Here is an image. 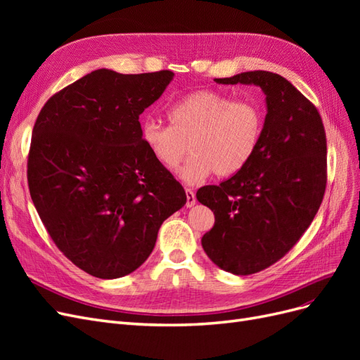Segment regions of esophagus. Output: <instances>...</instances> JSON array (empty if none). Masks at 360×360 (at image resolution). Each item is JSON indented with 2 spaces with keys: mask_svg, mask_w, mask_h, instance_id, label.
I'll list each match as a JSON object with an SVG mask.
<instances>
[{
  "mask_svg": "<svg viewBox=\"0 0 360 360\" xmlns=\"http://www.w3.org/2000/svg\"><path fill=\"white\" fill-rule=\"evenodd\" d=\"M197 202V198H195V193L191 189H186V207H192Z\"/></svg>",
  "mask_w": 360,
  "mask_h": 360,
  "instance_id": "esophagus-1",
  "label": "esophagus"
}]
</instances>
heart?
<instances>
[{
    "label": "heart",
    "instance_id": "b5f03b06",
    "mask_svg": "<svg viewBox=\"0 0 360 360\" xmlns=\"http://www.w3.org/2000/svg\"><path fill=\"white\" fill-rule=\"evenodd\" d=\"M171 126L147 120L141 139L159 165L172 171L188 155L180 169L186 183H198L213 172L231 177L254 158L263 135L264 117L252 102L231 99L213 90L188 94L168 110Z\"/></svg>",
    "mask_w": 360,
    "mask_h": 360
}]
</instances>
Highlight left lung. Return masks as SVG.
<instances>
[{
	"label": "left lung",
	"instance_id": "left-lung-1",
	"mask_svg": "<svg viewBox=\"0 0 360 360\" xmlns=\"http://www.w3.org/2000/svg\"><path fill=\"white\" fill-rule=\"evenodd\" d=\"M217 84L257 85L266 96L263 135L248 165L219 186L198 189L214 225L204 252L233 275H252L297 243L317 214L326 189V134L307 97L281 75L254 70Z\"/></svg>",
	"mask_w": 360,
	"mask_h": 360
}]
</instances>
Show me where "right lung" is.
<instances>
[{"instance_id":"add662e5","label":"right lung","mask_w":360,"mask_h":360,"mask_svg":"<svg viewBox=\"0 0 360 360\" xmlns=\"http://www.w3.org/2000/svg\"><path fill=\"white\" fill-rule=\"evenodd\" d=\"M171 70H94L53 94L32 129L28 186L53 243L101 279L132 274L186 193L141 139L139 115Z\"/></svg>"}]
</instances>
